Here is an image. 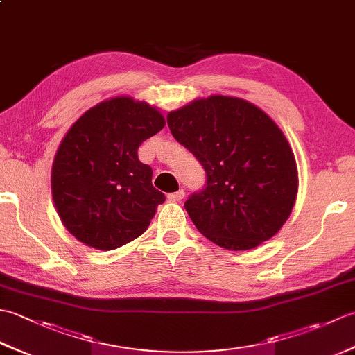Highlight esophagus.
<instances>
[{
	"mask_svg": "<svg viewBox=\"0 0 355 355\" xmlns=\"http://www.w3.org/2000/svg\"><path fill=\"white\" fill-rule=\"evenodd\" d=\"M183 198H184V191L183 189H180L177 192H172V193L168 195V200H171V201H182Z\"/></svg>",
	"mask_w": 355,
	"mask_h": 355,
	"instance_id": "1",
	"label": "esophagus"
}]
</instances>
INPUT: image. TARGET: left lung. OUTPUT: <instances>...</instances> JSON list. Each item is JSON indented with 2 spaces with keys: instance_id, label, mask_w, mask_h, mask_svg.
<instances>
[{
  "instance_id": "1",
  "label": "left lung",
  "mask_w": 355,
  "mask_h": 355,
  "mask_svg": "<svg viewBox=\"0 0 355 355\" xmlns=\"http://www.w3.org/2000/svg\"><path fill=\"white\" fill-rule=\"evenodd\" d=\"M168 126L206 171L184 202L198 232L229 250L275 236L296 201L297 169L273 120L247 101L210 96L169 112Z\"/></svg>"
}]
</instances>
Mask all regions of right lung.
Here are the masks:
<instances>
[{
    "mask_svg": "<svg viewBox=\"0 0 355 355\" xmlns=\"http://www.w3.org/2000/svg\"><path fill=\"white\" fill-rule=\"evenodd\" d=\"M163 126L157 108L114 97L67 132L53 162L51 193L59 218L80 243L114 250L149 227L166 197L153 186V169L137 149Z\"/></svg>",
    "mask_w": 355,
    "mask_h": 355,
    "instance_id": "obj_1",
    "label": "right lung"
}]
</instances>
